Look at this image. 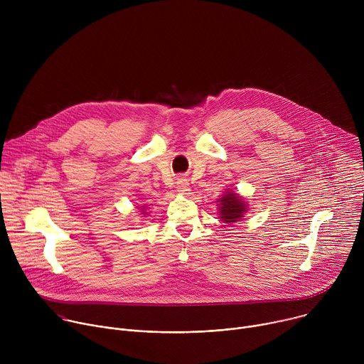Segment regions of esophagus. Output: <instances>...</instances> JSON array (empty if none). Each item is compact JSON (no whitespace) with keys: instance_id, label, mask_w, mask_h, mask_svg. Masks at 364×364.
<instances>
[{"instance_id":"34e87169","label":"esophagus","mask_w":364,"mask_h":364,"mask_svg":"<svg viewBox=\"0 0 364 364\" xmlns=\"http://www.w3.org/2000/svg\"><path fill=\"white\" fill-rule=\"evenodd\" d=\"M176 190H177L178 194H188V191H190L188 180H186V178H178L177 183H176Z\"/></svg>"}]
</instances>
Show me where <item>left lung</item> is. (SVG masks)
<instances>
[{"instance_id":"8db88e82","label":"left lung","mask_w":364,"mask_h":364,"mask_svg":"<svg viewBox=\"0 0 364 364\" xmlns=\"http://www.w3.org/2000/svg\"><path fill=\"white\" fill-rule=\"evenodd\" d=\"M249 210L247 201L235 190L228 188L220 198H218V213L223 223L235 225L245 218Z\"/></svg>"}]
</instances>
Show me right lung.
Returning <instances> with one entry per match:
<instances>
[{
	"label": "right lung",
	"instance_id": "add662e5",
	"mask_svg": "<svg viewBox=\"0 0 364 364\" xmlns=\"http://www.w3.org/2000/svg\"><path fill=\"white\" fill-rule=\"evenodd\" d=\"M139 212H141L142 218H144L145 215H148V213H146V205H141V207H139Z\"/></svg>",
	"mask_w": 364,
	"mask_h": 364
}]
</instances>
